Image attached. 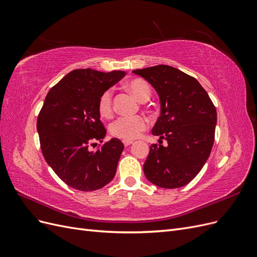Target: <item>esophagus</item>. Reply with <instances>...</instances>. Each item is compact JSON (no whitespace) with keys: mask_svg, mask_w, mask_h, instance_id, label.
<instances>
[{"mask_svg":"<svg viewBox=\"0 0 257 257\" xmlns=\"http://www.w3.org/2000/svg\"><path fill=\"white\" fill-rule=\"evenodd\" d=\"M122 143H123V145H124V146L127 147V146H130V145L133 144V141H123Z\"/></svg>","mask_w":257,"mask_h":257,"instance_id":"34e87169","label":"esophagus"}]
</instances>
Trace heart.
Returning <instances> with one entry per match:
<instances>
[{
  "mask_svg": "<svg viewBox=\"0 0 257 257\" xmlns=\"http://www.w3.org/2000/svg\"><path fill=\"white\" fill-rule=\"evenodd\" d=\"M125 88L139 102H146L151 96V88L149 83L142 78H134L126 82ZM99 114L103 118H110L113 112L112 93L110 90L104 91L100 94L97 103ZM148 126V120L144 115L135 116H121L116 119L110 125V133L112 136L123 139V141H132L141 136Z\"/></svg>",
  "mask_w": 257,
  "mask_h": 257,
  "instance_id": "obj_1",
  "label": "heart"
}]
</instances>
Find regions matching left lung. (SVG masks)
<instances>
[{"mask_svg": "<svg viewBox=\"0 0 257 257\" xmlns=\"http://www.w3.org/2000/svg\"><path fill=\"white\" fill-rule=\"evenodd\" d=\"M159 93L161 115L152 134L167 146L153 144L144 164L148 180L177 189L195 178L214 143L216 109L197 79L169 65L135 69Z\"/></svg>", "mask_w": 257, "mask_h": 257, "instance_id": "8db88e82", "label": "left lung"}]
</instances>
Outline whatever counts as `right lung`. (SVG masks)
I'll return each mask as SVG.
<instances>
[{"instance_id":"add662e5","label":"right lung","mask_w":257,"mask_h":257,"mask_svg":"<svg viewBox=\"0 0 257 257\" xmlns=\"http://www.w3.org/2000/svg\"><path fill=\"white\" fill-rule=\"evenodd\" d=\"M125 72L75 69L50 89L37 116L42 153L54 173L68 186L83 192L109 183L124 149L118 138L103 143L106 128L97 108L100 94Z\"/></svg>"}]
</instances>
